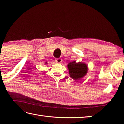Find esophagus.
Wrapping results in <instances>:
<instances>
[{
    "mask_svg": "<svg viewBox=\"0 0 124 124\" xmlns=\"http://www.w3.org/2000/svg\"><path fill=\"white\" fill-rule=\"evenodd\" d=\"M62 61V60L61 59H60V58H58V59H56V62L57 63H61Z\"/></svg>",
    "mask_w": 124,
    "mask_h": 124,
    "instance_id": "esophagus-1",
    "label": "esophagus"
}]
</instances>
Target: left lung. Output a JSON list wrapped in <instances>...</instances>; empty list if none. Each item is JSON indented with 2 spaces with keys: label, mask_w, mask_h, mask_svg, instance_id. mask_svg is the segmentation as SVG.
<instances>
[{
  "label": "left lung",
  "mask_w": 124,
  "mask_h": 124,
  "mask_svg": "<svg viewBox=\"0 0 124 124\" xmlns=\"http://www.w3.org/2000/svg\"><path fill=\"white\" fill-rule=\"evenodd\" d=\"M70 77L75 80L83 78L87 72V66L82 62L76 63V61L70 62L68 64Z\"/></svg>",
  "instance_id": "8db88e82"
}]
</instances>
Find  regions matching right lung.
Listing matches in <instances>:
<instances>
[{
    "instance_id": "obj_1",
    "label": "right lung",
    "mask_w": 124,
    "mask_h": 124,
    "mask_svg": "<svg viewBox=\"0 0 124 124\" xmlns=\"http://www.w3.org/2000/svg\"><path fill=\"white\" fill-rule=\"evenodd\" d=\"M46 63H47V62H46Z\"/></svg>"
}]
</instances>
